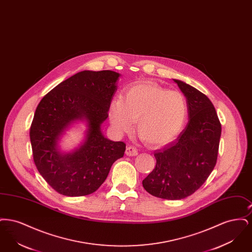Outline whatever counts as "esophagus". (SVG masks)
Here are the masks:
<instances>
[{"mask_svg": "<svg viewBox=\"0 0 252 252\" xmlns=\"http://www.w3.org/2000/svg\"><path fill=\"white\" fill-rule=\"evenodd\" d=\"M126 154L127 156H137V155H138V150L136 149V147H134V146H132V145H129V146H127L126 149Z\"/></svg>", "mask_w": 252, "mask_h": 252, "instance_id": "obj_1", "label": "esophagus"}]
</instances>
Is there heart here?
Returning a JSON list of instances; mask_svg holds the SVG:
<instances>
[{
	"mask_svg": "<svg viewBox=\"0 0 252 252\" xmlns=\"http://www.w3.org/2000/svg\"><path fill=\"white\" fill-rule=\"evenodd\" d=\"M185 96L153 83H140L127 89L109 108V119L121 133L130 132L133 122L146 144L163 145L181 131L187 118Z\"/></svg>",
	"mask_w": 252,
	"mask_h": 252,
	"instance_id": "b5f03b06",
	"label": "heart"
}]
</instances>
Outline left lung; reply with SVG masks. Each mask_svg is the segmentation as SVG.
<instances>
[{"label": "left lung", "instance_id": "1", "mask_svg": "<svg viewBox=\"0 0 252 252\" xmlns=\"http://www.w3.org/2000/svg\"><path fill=\"white\" fill-rule=\"evenodd\" d=\"M174 81L186 97L189 121L179 137L155 152L156 166L143 180L150 194L183 199L198 190L216 166L221 124L211 100L190 85Z\"/></svg>", "mask_w": 252, "mask_h": 252}]
</instances>
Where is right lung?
<instances>
[{"instance_id": "right-lung-1", "label": "right lung", "mask_w": 252, "mask_h": 252, "mask_svg": "<svg viewBox=\"0 0 252 252\" xmlns=\"http://www.w3.org/2000/svg\"><path fill=\"white\" fill-rule=\"evenodd\" d=\"M119 76L108 70L77 72L55 87L37 105L30 127L34 161L42 178L60 194L81 196L95 192L113 162L124 156L126 144L108 140L101 131ZM77 120L87 122L85 144L62 155L57 147L60 136Z\"/></svg>"}]
</instances>
